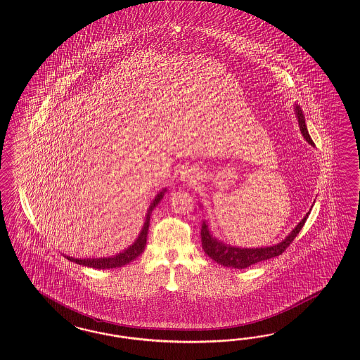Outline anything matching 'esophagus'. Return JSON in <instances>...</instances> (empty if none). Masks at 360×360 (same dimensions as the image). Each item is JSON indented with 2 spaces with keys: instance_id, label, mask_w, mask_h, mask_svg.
<instances>
[{
  "instance_id": "34e87169",
  "label": "esophagus",
  "mask_w": 360,
  "mask_h": 360,
  "mask_svg": "<svg viewBox=\"0 0 360 360\" xmlns=\"http://www.w3.org/2000/svg\"><path fill=\"white\" fill-rule=\"evenodd\" d=\"M181 178H182L184 181H191V179L194 178V175H193V173H191L190 170H185V172L181 173Z\"/></svg>"
}]
</instances>
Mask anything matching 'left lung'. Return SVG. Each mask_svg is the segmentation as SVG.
Listing matches in <instances>:
<instances>
[{"label":"left lung","mask_w":360,"mask_h":360,"mask_svg":"<svg viewBox=\"0 0 360 360\" xmlns=\"http://www.w3.org/2000/svg\"><path fill=\"white\" fill-rule=\"evenodd\" d=\"M295 113L301 133L304 136L306 141L309 142L311 146H314V142L311 140V137L309 136V131L306 128L305 117L302 113V109L300 108L298 104L295 105ZM310 211L305 215V218L302 219L293 231L278 244L271 245V247H264V248H239V247H233L226 244L223 241L217 239L215 236H212L211 231L208 229L207 221L203 220L202 224V231H200V238H202V248L205 250V253L208 255V257H211L214 262H218L223 266H229V268H238V269H244L248 268L256 262H264L268 259H272L276 256H280L289 245L290 243L295 239V236L300 233V231L304 227L306 219L309 217Z\"/></svg>","instance_id":"1"}]
</instances>
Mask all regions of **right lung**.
<instances>
[{
    "label": "right lung",
    "mask_w": 360,
    "mask_h": 360,
    "mask_svg": "<svg viewBox=\"0 0 360 360\" xmlns=\"http://www.w3.org/2000/svg\"><path fill=\"white\" fill-rule=\"evenodd\" d=\"M165 193H166V188H164L162 191H160L155 198L153 199L150 206L148 208V212L145 215V223H143V227H142L141 232L139 235V238L134 240V243L131 244V247H128L127 250L115 255V256H110V257H101V259H75V257H70V256H65L70 262H77L79 265H83V266H88V268H95V269H112V268H121L127 264H129L131 260H134L137 256H140L143 250H145V245H146V236H148V229H149V221H150V215H152V211L154 207L161 202V199L164 198Z\"/></svg>",
    "instance_id": "right-lung-1"
}]
</instances>
